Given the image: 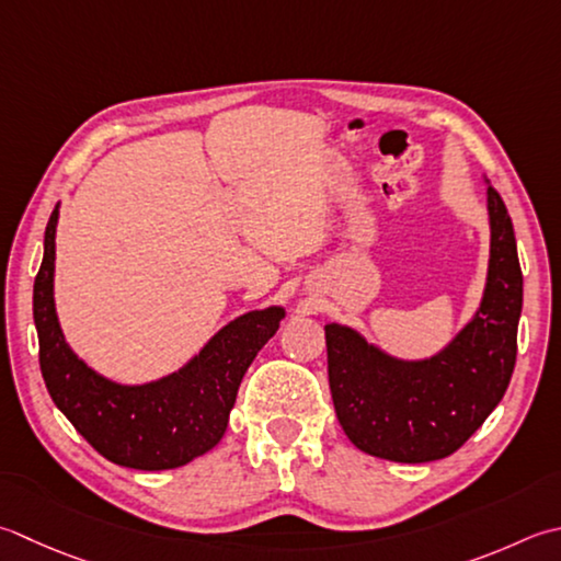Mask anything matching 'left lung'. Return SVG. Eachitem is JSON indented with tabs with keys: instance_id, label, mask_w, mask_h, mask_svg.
Wrapping results in <instances>:
<instances>
[{
	"instance_id": "obj_1",
	"label": "left lung",
	"mask_w": 561,
	"mask_h": 561,
	"mask_svg": "<svg viewBox=\"0 0 561 561\" xmlns=\"http://www.w3.org/2000/svg\"><path fill=\"white\" fill-rule=\"evenodd\" d=\"M491 260L481 309L453 345L399 362L353 328L325 325L328 381L337 421L355 447L391 462H433L457 453L496 409L515 367L523 272L501 194L489 186Z\"/></svg>"
}]
</instances>
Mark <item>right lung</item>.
I'll return each mask as SVG.
<instances>
[{"mask_svg":"<svg viewBox=\"0 0 561 561\" xmlns=\"http://www.w3.org/2000/svg\"><path fill=\"white\" fill-rule=\"evenodd\" d=\"M55 224L58 208L46 226V250L33 282L38 362L53 403L99 455L121 467L174 469L208 453L224 437L240 379L277 333L284 309L240 316L174 375L121 387L99 377L65 343L53 304Z\"/></svg>","mask_w":561,"mask_h":561,"instance_id":"1","label":"right lung"}]
</instances>
